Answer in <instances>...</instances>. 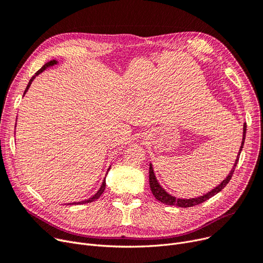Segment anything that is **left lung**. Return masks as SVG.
<instances>
[{"instance_id":"obj_1","label":"left lung","mask_w":263,"mask_h":263,"mask_svg":"<svg viewBox=\"0 0 263 263\" xmlns=\"http://www.w3.org/2000/svg\"><path fill=\"white\" fill-rule=\"evenodd\" d=\"M245 135H246V124H244V127H243V139H242V144H241V147H240V151H239V154H237L236 156V159H235V164L234 166L232 167L230 173L228 174V177L224 179L218 186H216L214 190H212L211 192H209L208 194L201 196V197H198V198H193V199H177L174 198L173 196L169 195L168 193H166L164 190L161 189V186L158 184L155 176H154V172H153V169H152V166L149 165V171H148V181H149V187H151V191L154 195V197L158 200V201L165 203V204H168V205H176V206H180V208H191V206H194V205H198L200 203H202L204 201H206V200H209L210 198H212L213 196H215L216 194H218L224 186H226L229 181L231 180L232 176H233V172H234V169L237 165V162H239V158H240V154H241V151L243 148V145H244V141H245Z\"/></svg>"}]
</instances>
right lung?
<instances>
[{"label": "right lung", "mask_w": 263, "mask_h": 263, "mask_svg": "<svg viewBox=\"0 0 263 263\" xmlns=\"http://www.w3.org/2000/svg\"><path fill=\"white\" fill-rule=\"evenodd\" d=\"M57 63V61H50V62H48V63H46L39 71L37 72H35V74L34 76L31 78V80L29 81V84H28V86H27V89H26V91H24V93H26L27 91H28V89L30 87V85H31V83H32V81H33V79L35 78V76L36 74H39L40 72H42L46 67H48V66H51V65H53V64H55ZM105 189H106V182L104 181L103 182V185H102V187H101V190H99L98 192H97V194L96 195H94L92 198H90V199H87V200H84V201H81V202H73V203H68V204H84V203H89V202H93V201H95L96 199H98L99 197L102 196V194L104 193V191H105Z\"/></svg>", "instance_id": "1"}]
</instances>
